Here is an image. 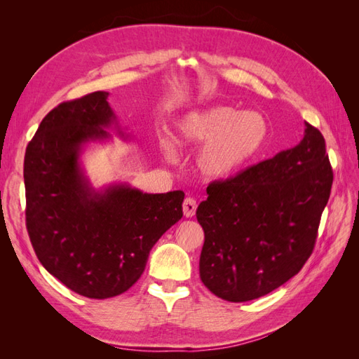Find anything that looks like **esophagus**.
<instances>
[{"instance_id": "esophagus-1", "label": "esophagus", "mask_w": 359, "mask_h": 359, "mask_svg": "<svg viewBox=\"0 0 359 359\" xmlns=\"http://www.w3.org/2000/svg\"><path fill=\"white\" fill-rule=\"evenodd\" d=\"M196 201H194L193 198H186L184 199V203H182V211H184V215L187 217H193L194 212H196Z\"/></svg>"}]
</instances>
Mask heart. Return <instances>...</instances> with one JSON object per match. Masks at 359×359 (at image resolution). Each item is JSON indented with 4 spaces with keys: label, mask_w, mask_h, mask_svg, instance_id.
Segmentation results:
<instances>
[{
    "label": "heart",
    "mask_w": 359,
    "mask_h": 359,
    "mask_svg": "<svg viewBox=\"0 0 359 359\" xmlns=\"http://www.w3.org/2000/svg\"><path fill=\"white\" fill-rule=\"evenodd\" d=\"M268 132L264 115L217 104L184 115L177 123V142L186 148L201 147L196 157L199 173L208 181H220L235 175L257 156ZM160 148L170 163L178 160L170 140H161Z\"/></svg>",
    "instance_id": "obj_1"
}]
</instances>
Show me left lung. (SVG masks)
I'll use <instances>...</instances> for the list:
<instances>
[{
	"instance_id": "obj_1",
	"label": "left lung",
	"mask_w": 359,
	"mask_h": 359,
	"mask_svg": "<svg viewBox=\"0 0 359 359\" xmlns=\"http://www.w3.org/2000/svg\"><path fill=\"white\" fill-rule=\"evenodd\" d=\"M331 186L325 139L309 123L297 147L211 182L196 211L205 233L202 283L231 302L285 285L313 253Z\"/></svg>"
}]
</instances>
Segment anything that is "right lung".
<instances>
[{"mask_svg":"<svg viewBox=\"0 0 359 359\" xmlns=\"http://www.w3.org/2000/svg\"><path fill=\"white\" fill-rule=\"evenodd\" d=\"M109 93L64 102L27 147V229L49 274L86 298L121 295L142 276L151 248L182 217L184 191L144 193L128 184L95 190L81 166L88 142L118 126ZM126 136L124 139H127Z\"/></svg>","mask_w":359,"mask_h":359,"instance_id":"1","label":"right lung"}]
</instances>
